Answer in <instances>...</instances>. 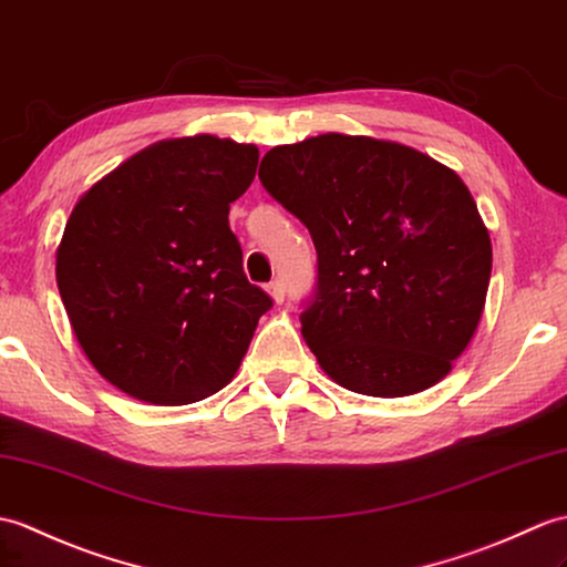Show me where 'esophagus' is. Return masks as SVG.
Here are the masks:
<instances>
[{"label":"esophagus","mask_w":567,"mask_h":567,"mask_svg":"<svg viewBox=\"0 0 567 567\" xmlns=\"http://www.w3.org/2000/svg\"><path fill=\"white\" fill-rule=\"evenodd\" d=\"M268 295L272 297L275 305H282V299H285V285H282V280H272L268 285Z\"/></svg>","instance_id":"34e87169"}]
</instances>
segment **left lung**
Returning a JSON list of instances; mask_svg holds the SVG:
<instances>
[{"instance_id":"8db88e82","label":"left lung","mask_w":567,"mask_h":567,"mask_svg":"<svg viewBox=\"0 0 567 567\" xmlns=\"http://www.w3.org/2000/svg\"><path fill=\"white\" fill-rule=\"evenodd\" d=\"M258 178L319 256L301 336L321 370L379 399L450 374L476 333L493 268L464 181L405 144L340 133L272 147Z\"/></svg>"}]
</instances>
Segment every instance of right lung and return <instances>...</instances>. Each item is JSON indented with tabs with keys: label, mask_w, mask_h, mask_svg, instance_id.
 I'll list each match as a JSON object with an SVG mask.
<instances>
[{
	"label": "right lung",
	"mask_w": 567,
	"mask_h": 567,
	"mask_svg": "<svg viewBox=\"0 0 567 567\" xmlns=\"http://www.w3.org/2000/svg\"><path fill=\"white\" fill-rule=\"evenodd\" d=\"M256 144L162 140L94 183L58 246V287L96 372L144 403L186 405L234 379L272 307L246 280L229 205Z\"/></svg>",
	"instance_id": "obj_1"
}]
</instances>
